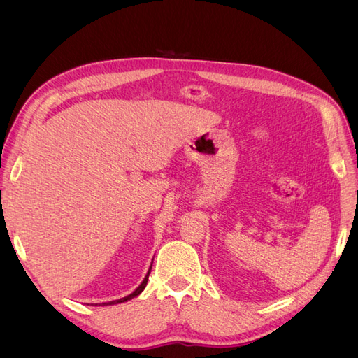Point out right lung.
I'll list each match as a JSON object with an SVG mask.
<instances>
[{
  "label": "right lung",
  "instance_id": "1",
  "mask_svg": "<svg viewBox=\"0 0 358 358\" xmlns=\"http://www.w3.org/2000/svg\"><path fill=\"white\" fill-rule=\"evenodd\" d=\"M154 262V259H152ZM150 268H152V264H150V267H149V270H148V273H146V276H145V279L142 280V284H140L131 294H128L127 297H122V299H117V300H112V301H106V303H100V305H95V306H112V305H117V303H124V301H128V300H131V299H134V297H137L140 292H142L143 289H145V287H146V284H148V278H149V275H150Z\"/></svg>",
  "mask_w": 358,
  "mask_h": 358
}]
</instances>
